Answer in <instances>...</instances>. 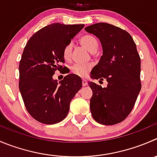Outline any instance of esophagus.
<instances>
[{"label": "esophagus", "instance_id": "1", "mask_svg": "<svg viewBox=\"0 0 157 157\" xmlns=\"http://www.w3.org/2000/svg\"><path fill=\"white\" fill-rule=\"evenodd\" d=\"M87 81H86V80H82V84H83V86H86V85H87Z\"/></svg>", "mask_w": 157, "mask_h": 157}]
</instances>
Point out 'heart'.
<instances>
[{
  "label": "heart",
  "instance_id": "obj_1",
  "mask_svg": "<svg viewBox=\"0 0 157 157\" xmlns=\"http://www.w3.org/2000/svg\"><path fill=\"white\" fill-rule=\"evenodd\" d=\"M80 42L90 52H95L98 48V40L94 35H84L80 39ZM71 52H72V45L69 44L63 49V54L65 60H69L71 59ZM92 68L93 65L91 63H74L71 67V72L74 75L80 77H84L89 74Z\"/></svg>",
  "mask_w": 157,
  "mask_h": 157
}]
</instances>
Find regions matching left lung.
<instances>
[{"mask_svg":"<svg viewBox=\"0 0 157 157\" xmlns=\"http://www.w3.org/2000/svg\"><path fill=\"white\" fill-rule=\"evenodd\" d=\"M85 30L95 35L103 48L90 77L99 81L106 79L108 83L106 87L88 83L93 91L91 114L103 125L119 124L130 113L141 90L140 57L136 44L128 32L106 23L92 24Z\"/></svg>","mask_w":157,"mask_h":157,"instance_id":"1","label":"left lung"}]
</instances>
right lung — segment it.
<instances>
[{
    "instance_id": "right-lung-1",
    "label": "right lung",
    "mask_w": 157,
    "mask_h": 157,
    "mask_svg": "<svg viewBox=\"0 0 157 157\" xmlns=\"http://www.w3.org/2000/svg\"><path fill=\"white\" fill-rule=\"evenodd\" d=\"M84 24L54 23L30 38L19 64V89L27 112L44 124L60 122L67 116L70 103L82 87V80L67 74L58 83L53 79L64 63L63 49Z\"/></svg>"
}]
</instances>
